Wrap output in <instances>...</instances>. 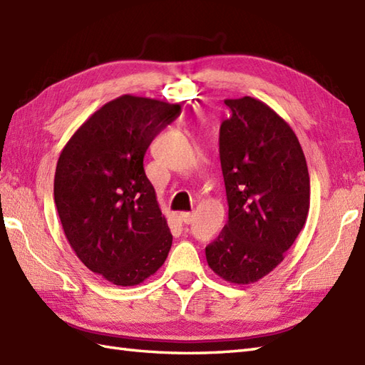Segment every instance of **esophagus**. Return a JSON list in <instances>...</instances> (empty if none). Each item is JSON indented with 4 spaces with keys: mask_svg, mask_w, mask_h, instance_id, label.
Returning a JSON list of instances; mask_svg holds the SVG:
<instances>
[{
    "mask_svg": "<svg viewBox=\"0 0 365 365\" xmlns=\"http://www.w3.org/2000/svg\"><path fill=\"white\" fill-rule=\"evenodd\" d=\"M180 219H182L183 224L188 225V224H191L194 221V215L190 213V211H183V213H180Z\"/></svg>",
    "mask_w": 365,
    "mask_h": 365,
    "instance_id": "1",
    "label": "esophagus"
}]
</instances>
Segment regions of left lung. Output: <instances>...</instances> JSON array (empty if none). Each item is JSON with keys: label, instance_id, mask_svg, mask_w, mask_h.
<instances>
[{"label": "left lung", "instance_id": "obj_1", "mask_svg": "<svg viewBox=\"0 0 365 365\" xmlns=\"http://www.w3.org/2000/svg\"><path fill=\"white\" fill-rule=\"evenodd\" d=\"M219 155L228 221L207 245V262L235 284L266 277L284 259L307 222L309 174L297 135L259 99H225Z\"/></svg>", "mask_w": 365, "mask_h": 365}]
</instances>
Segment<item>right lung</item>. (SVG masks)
Here are the masks:
<instances>
[{
    "label": "right lung",
    "mask_w": 365,
    "mask_h": 365,
    "mask_svg": "<svg viewBox=\"0 0 365 365\" xmlns=\"http://www.w3.org/2000/svg\"><path fill=\"white\" fill-rule=\"evenodd\" d=\"M180 104L123 95L96 110L57 160L54 202L71 249L91 272L137 286L163 266L173 235L143 158Z\"/></svg>",
    "instance_id": "right-lung-1"
}]
</instances>
